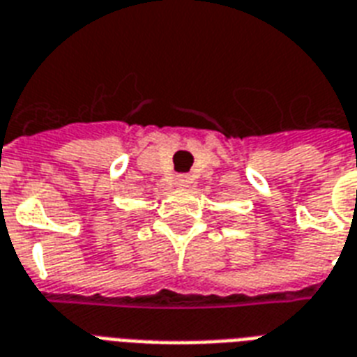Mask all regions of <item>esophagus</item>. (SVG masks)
I'll return each instance as SVG.
<instances>
[{"mask_svg":"<svg viewBox=\"0 0 357 357\" xmlns=\"http://www.w3.org/2000/svg\"><path fill=\"white\" fill-rule=\"evenodd\" d=\"M190 185V176H176V187H181V189H185V187H189Z\"/></svg>","mask_w":357,"mask_h":357,"instance_id":"1","label":"esophagus"}]
</instances>
